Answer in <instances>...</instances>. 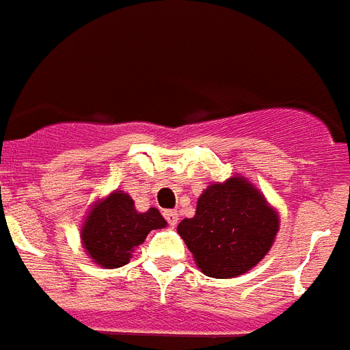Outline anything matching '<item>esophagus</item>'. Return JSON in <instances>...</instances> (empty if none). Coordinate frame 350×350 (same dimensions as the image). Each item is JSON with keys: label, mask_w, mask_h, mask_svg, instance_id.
Listing matches in <instances>:
<instances>
[{"label": "esophagus", "mask_w": 350, "mask_h": 350, "mask_svg": "<svg viewBox=\"0 0 350 350\" xmlns=\"http://www.w3.org/2000/svg\"><path fill=\"white\" fill-rule=\"evenodd\" d=\"M164 218H166V221H168L172 227H175L178 221V213L177 211H164Z\"/></svg>", "instance_id": "34e87169"}]
</instances>
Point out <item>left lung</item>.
I'll use <instances>...</instances> for the list:
<instances>
[{
    "instance_id": "obj_1",
    "label": "left lung",
    "mask_w": 350,
    "mask_h": 350,
    "mask_svg": "<svg viewBox=\"0 0 350 350\" xmlns=\"http://www.w3.org/2000/svg\"><path fill=\"white\" fill-rule=\"evenodd\" d=\"M202 272L227 279L248 272L272 247L279 216L241 177L202 193L193 218L177 227Z\"/></svg>"
}]
</instances>
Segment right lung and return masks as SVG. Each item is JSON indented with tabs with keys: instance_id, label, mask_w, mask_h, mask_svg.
Returning <instances> with one entry per match:
<instances>
[{
	"instance_id": "obj_1",
	"label": "right lung",
	"mask_w": 350,
	"mask_h": 350,
	"mask_svg": "<svg viewBox=\"0 0 350 350\" xmlns=\"http://www.w3.org/2000/svg\"><path fill=\"white\" fill-rule=\"evenodd\" d=\"M166 225L155 207L137 213L126 193L114 191L89 211L82 227L83 247L91 259L105 268H120L143 243L150 230Z\"/></svg>"
}]
</instances>
